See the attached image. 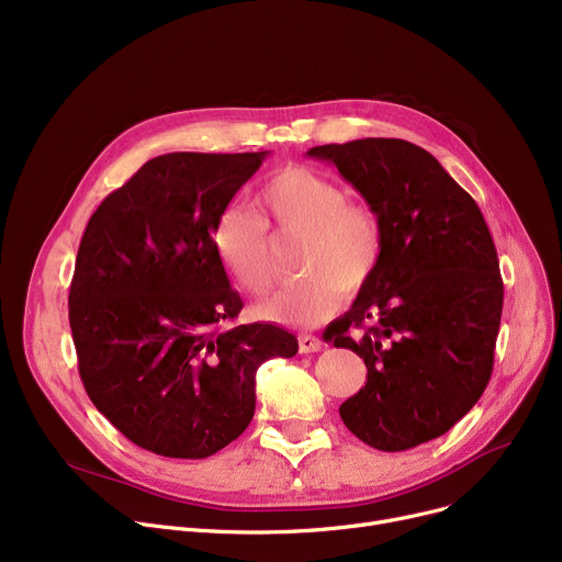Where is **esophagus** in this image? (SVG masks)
<instances>
[{
  "instance_id": "1",
  "label": "esophagus",
  "mask_w": 562,
  "mask_h": 562,
  "mask_svg": "<svg viewBox=\"0 0 562 562\" xmlns=\"http://www.w3.org/2000/svg\"><path fill=\"white\" fill-rule=\"evenodd\" d=\"M319 349H322V340L319 338H315L311 334H302L300 336V351L302 353H315Z\"/></svg>"
}]
</instances>
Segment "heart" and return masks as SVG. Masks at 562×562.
Masks as SVG:
<instances>
[{
    "label": "heart",
    "mask_w": 562,
    "mask_h": 562,
    "mask_svg": "<svg viewBox=\"0 0 562 562\" xmlns=\"http://www.w3.org/2000/svg\"><path fill=\"white\" fill-rule=\"evenodd\" d=\"M262 221L279 236H302L300 270L308 274L256 304V315L285 326H315L331 317L342 290L358 292L383 256V228L374 209L347 202L345 188L304 165L279 170L258 192ZM213 247L243 290L266 292L274 281L268 228L240 209L226 206L213 226Z\"/></svg>",
    "instance_id": "heart-1"
}]
</instances>
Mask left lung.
<instances>
[{
  "label": "left lung",
  "mask_w": 562,
  "mask_h": 562,
  "mask_svg": "<svg viewBox=\"0 0 562 562\" xmlns=\"http://www.w3.org/2000/svg\"><path fill=\"white\" fill-rule=\"evenodd\" d=\"M308 156L334 162L383 228L374 277L324 331L368 368L340 417L381 451L440 438L481 400L494 366L504 281L483 213L408 140L362 138Z\"/></svg>",
  "instance_id": "1"
}]
</instances>
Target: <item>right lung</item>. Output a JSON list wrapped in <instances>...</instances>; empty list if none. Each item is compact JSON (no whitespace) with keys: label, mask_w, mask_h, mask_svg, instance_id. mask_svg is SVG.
Segmentation results:
<instances>
[{"label":"right lung","mask_w":562,"mask_h":562,"mask_svg":"<svg viewBox=\"0 0 562 562\" xmlns=\"http://www.w3.org/2000/svg\"><path fill=\"white\" fill-rule=\"evenodd\" d=\"M268 151L147 160L92 213L70 285V328L90 402L131 442L206 458L256 408V370L290 358L277 324H238L240 294L213 226Z\"/></svg>","instance_id":"obj_1"}]
</instances>
